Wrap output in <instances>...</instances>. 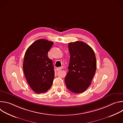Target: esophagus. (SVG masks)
Listing matches in <instances>:
<instances>
[{"label":"esophagus","instance_id":"34e87169","mask_svg":"<svg viewBox=\"0 0 123 123\" xmlns=\"http://www.w3.org/2000/svg\"><path fill=\"white\" fill-rule=\"evenodd\" d=\"M63 68V66H61V67H59V68H56V70H57V71H60V70L62 69Z\"/></svg>","mask_w":123,"mask_h":123}]
</instances>
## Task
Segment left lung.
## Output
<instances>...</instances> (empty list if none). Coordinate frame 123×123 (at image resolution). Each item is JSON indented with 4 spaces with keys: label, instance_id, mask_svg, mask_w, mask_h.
Wrapping results in <instances>:
<instances>
[{
    "label": "left lung",
    "instance_id": "obj_1",
    "mask_svg": "<svg viewBox=\"0 0 123 123\" xmlns=\"http://www.w3.org/2000/svg\"><path fill=\"white\" fill-rule=\"evenodd\" d=\"M70 54L68 72L65 81L67 88L79 93L85 91L92 82L96 68V60L93 49L82 41L68 44Z\"/></svg>",
    "mask_w": 123,
    "mask_h": 123
}]
</instances>
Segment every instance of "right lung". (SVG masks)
I'll return each mask as SVG.
<instances>
[{
	"label": "right lung",
	"instance_id": "add662e5",
	"mask_svg": "<svg viewBox=\"0 0 123 123\" xmlns=\"http://www.w3.org/2000/svg\"><path fill=\"white\" fill-rule=\"evenodd\" d=\"M54 42L46 39L34 42L26 51L23 68L26 79L37 93L47 92L55 77L54 67L48 53Z\"/></svg>",
	"mask_w": 123,
	"mask_h": 123
}]
</instances>
